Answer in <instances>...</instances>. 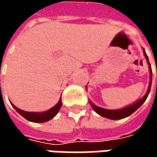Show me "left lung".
<instances>
[{
    "instance_id": "obj_1",
    "label": "left lung",
    "mask_w": 157,
    "mask_h": 157,
    "mask_svg": "<svg viewBox=\"0 0 157 157\" xmlns=\"http://www.w3.org/2000/svg\"><path fill=\"white\" fill-rule=\"evenodd\" d=\"M144 57L146 59V62L149 65V70H150V83H149V86H148V90L145 94V95L144 97H142L140 100L136 101L135 104L131 105H128L124 108H122V109L118 110H109V109H105V108H102V107H99V106H96L95 105H94L92 102H90V105L91 106L93 107V109L94 110L95 113H97L98 114H100L101 116L103 117H105V118H108V119H112V120H119V119H123V118H125L129 115H131L134 112H136V110L138 109L145 102L149 93H150V89H151V84H152V69H151V65L149 63V60H148V56L146 55L145 53V51L144 50Z\"/></svg>"
}]
</instances>
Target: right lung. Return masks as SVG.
<instances>
[{
  "label": "right lung",
  "instance_id": "1",
  "mask_svg": "<svg viewBox=\"0 0 157 157\" xmlns=\"http://www.w3.org/2000/svg\"><path fill=\"white\" fill-rule=\"evenodd\" d=\"M62 105H63L62 104V99L60 98L59 102L52 108L49 109L48 111H45V112H43V113H35V112H26V111L19 109V108L16 107L14 105L12 104L13 107L21 116H23L26 120H28L30 122H33V123H44V122H47L49 120H51L52 118H53L58 113Z\"/></svg>",
  "mask_w": 157,
  "mask_h": 157
}]
</instances>
